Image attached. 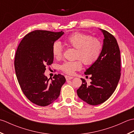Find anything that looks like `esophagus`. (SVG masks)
Segmentation results:
<instances>
[{
	"label": "esophagus",
	"mask_w": 134,
	"mask_h": 134,
	"mask_svg": "<svg viewBox=\"0 0 134 134\" xmlns=\"http://www.w3.org/2000/svg\"><path fill=\"white\" fill-rule=\"evenodd\" d=\"M65 79H66L67 81H68V80H71V79H72L74 78L72 77V76H67V75H65Z\"/></svg>",
	"instance_id": "34e87169"
}]
</instances>
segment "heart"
<instances>
[{
	"instance_id": "obj_1",
	"label": "heart",
	"mask_w": 134,
	"mask_h": 134,
	"mask_svg": "<svg viewBox=\"0 0 134 134\" xmlns=\"http://www.w3.org/2000/svg\"><path fill=\"white\" fill-rule=\"evenodd\" d=\"M66 44L76 49L75 58L80 59L85 65H90L94 63L100 57L102 51V44L99 39L93 38L90 35L82 33H74L65 39ZM52 54L55 58H61L63 47L60 42L56 41L52 48ZM82 67L80 60L65 62L60 65V69L67 74L72 75L75 71Z\"/></svg>"
}]
</instances>
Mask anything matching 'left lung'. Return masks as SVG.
I'll return each mask as SVG.
<instances>
[{"mask_svg": "<svg viewBox=\"0 0 134 134\" xmlns=\"http://www.w3.org/2000/svg\"><path fill=\"white\" fill-rule=\"evenodd\" d=\"M100 30L104 36L101 55L85 72L91 75L92 82L87 85L81 78L82 84L77 90L79 97L92 105L103 103L112 96L121 75L120 52L116 39L107 31Z\"/></svg>", "mask_w": 134, "mask_h": 134, "instance_id": "1", "label": "left lung"}]
</instances>
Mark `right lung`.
Masks as SVG:
<instances>
[{"label": "right lung", "instance_id": "right-lung-1", "mask_svg": "<svg viewBox=\"0 0 134 134\" xmlns=\"http://www.w3.org/2000/svg\"><path fill=\"white\" fill-rule=\"evenodd\" d=\"M63 34L62 31H33L17 48L14 66L19 86L25 96L38 106H47L56 100L65 82L60 74H55L51 81L44 75L45 67L53 62L52 45Z\"/></svg>", "mask_w": 134, "mask_h": 134}]
</instances>
